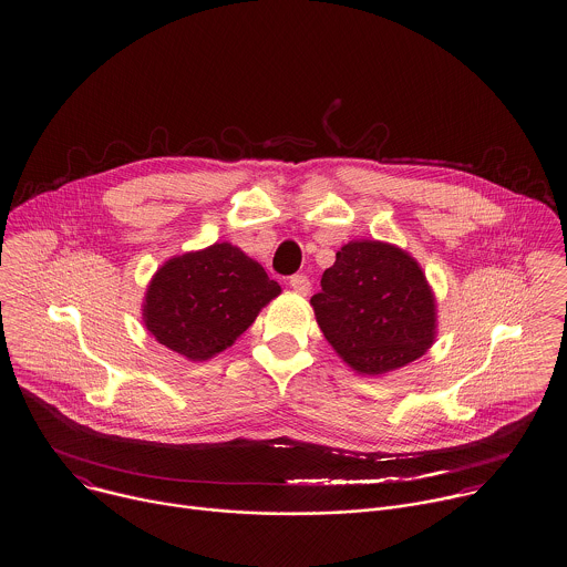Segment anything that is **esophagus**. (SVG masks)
Masks as SVG:
<instances>
[{
	"instance_id": "1",
	"label": "esophagus",
	"mask_w": 567,
	"mask_h": 567,
	"mask_svg": "<svg viewBox=\"0 0 567 567\" xmlns=\"http://www.w3.org/2000/svg\"><path fill=\"white\" fill-rule=\"evenodd\" d=\"M289 285H291V289H293L296 293H300V296H308V293H310V278H308L306 274L291 276Z\"/></svg>"
}]
</instances>
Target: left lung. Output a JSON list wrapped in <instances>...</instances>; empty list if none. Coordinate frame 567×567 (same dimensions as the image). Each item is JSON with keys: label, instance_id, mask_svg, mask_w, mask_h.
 <instances>
[{"label": "left lung", "instance_id": "obj_1", "mask_svg": "<svg viewBox=\"0 0 567 567\" xmlns=\"http://www.w3.org/2000/svg\"><path fill=\"white\" fill-rule=\"evenodd\" d=\"M310 303L328 342L358 372L404 367L433 344V293L420 266L396 246L349 241Z\"/></svg>", "mask_w": 567, "mask_h": 567}]
</instances>
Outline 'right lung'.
Wrapping results in <instances>:
<instances>
[{
    "label": "right lung",
    "instance_id": "obj_1",
    "mask_svg": "<svg viewBox=\"0 0 567 567\" xmlns=\"http://www.w3.org/2000/svg\"><path fill=\"white\" fill-rule=\"evenodd\" d=\"M280 293L266 269L231 244H214L161 267L145 296V326L171 351L207 360L246 332Z\"/></svg>",
    "mask_w": 567,
    "mask_h": 567
}]
</instances>
